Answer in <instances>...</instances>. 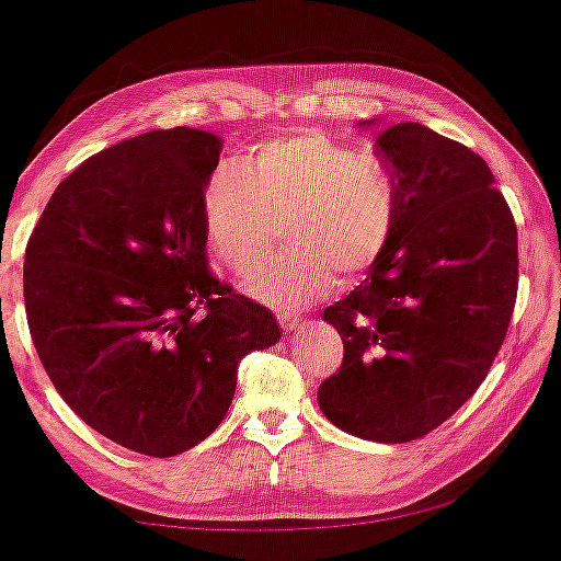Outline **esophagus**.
I'll return each mask as SVG.
<instances>
[{
    "instance_id": "esophagus-1",
    "label": "esophagus",
    "mask_w": 561,
    "mask_h": 561,
    "mask_svg": "<svg viewBox=\"0 0 561 561\" xmlns=\"http://www.w3.org/2000/svg\"><path fill=\"white\" fill-rule=\"evenodd\" d=\"M279 327L285 329V332H295V329L302 327V319H300V316H293V313H282L279 316Z\"/></svg>"
}]
</instances>
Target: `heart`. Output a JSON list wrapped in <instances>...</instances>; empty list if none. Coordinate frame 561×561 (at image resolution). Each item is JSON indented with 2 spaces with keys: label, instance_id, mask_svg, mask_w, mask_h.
Instances as JSON below:
<instances>
[{
  "label": "heart",
  "instance_id": "b5f03b06",
  "mask_svg": "<svg viewBox=\"0 0 561 561\" xmlns=\"http://www.w3.org/2000/svg\"><path fill=\"white\" fill-rule=\"evenodd\" d=\"M397 182L381 161L319 130L259 146L245 164L219 167L206 182L204 227L238 274L251 272L287 219V253L248 276L245 289L276 310L327 298L379 263L394 234Z\"/></svg>",
  "mask_w": 561,
  "mask_h": 561
}]
</instances>
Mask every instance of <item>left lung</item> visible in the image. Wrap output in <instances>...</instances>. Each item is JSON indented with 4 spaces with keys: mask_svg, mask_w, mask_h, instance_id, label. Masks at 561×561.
<instances>
[{
    "mask_svg": "<svg viewBox=\"0 0 561 561\" xmlns=\"http://www.w3.org/2000/svg\"><path fill=\"white\" fill-rule=\"evenodd\" d=\"M376 153L400 195L366 279L323 310L345 357L321 413L381 444L426 436L481 387L517 300V227L489 164L426 125H391Z\"/></svg>",
    "mask_w": 561,
    "mask_h": 561,
    "instance_id": "8db88e82",
    "label": "left lung"
}]
</instances>
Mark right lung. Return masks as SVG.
I'll list each match as a JSON object with an SVG mask.
<instances>
[{"label": "right lung", "mask_w": 561, "mask_h": 561, "mask_svg": "<svg viewBox=\"0 0 561 561\" xmlns=\"http://www.w3.org/2000/svg\"><path fill=\"white\" fill-rule=\"evenodd\" d=\"M221 140L193 127L104 148L59 182L23 266L33 345L101 436L172 457L211 436L272 310L208 268L204 191Z\"/></svg>", "instance_id": "add662e5"}]
</instances>
